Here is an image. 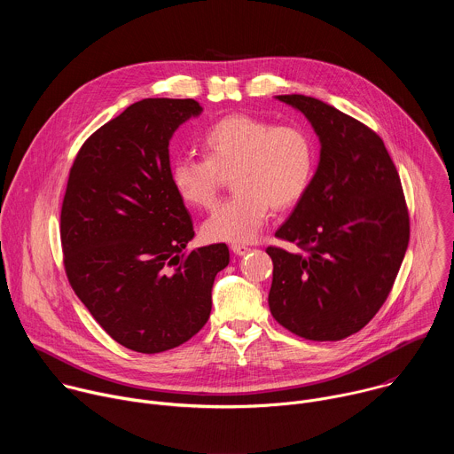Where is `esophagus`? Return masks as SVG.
<instances>
[{
	"instance_id": "esophagus-1",
	"label": "esophagus",
	"mask_w": 454,
	"mask_h": 454,
	"mask_svg": "<svg viewBox=\"0 0 454 454\" xmlns=\"http://www.w3.org/2000/svg\"><path fill=\"white\" fill-rule=\"evenodd\" d=\"M231 251L235 253V254H239V256H242V254H246V253H249L251 251V247H247V246H244V244H231Z\"/></svg>"
}]
</instances>
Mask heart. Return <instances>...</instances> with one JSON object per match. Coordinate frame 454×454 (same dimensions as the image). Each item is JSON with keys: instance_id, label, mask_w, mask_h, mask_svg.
<instances>
[{"instance_id": "obj_1", "label": "heart", "mask_w": 454, "mask_h": 454, "mask_svg": "<svg viewBox=\"0 0 454 454\" xmlns=\"http://www.w3.org/2000/svg\"><path fill=\"white\" fill-rule=\"evenodd\" d=\"M205 158H177L170 183L177 196L198 208L215 207L223 183L231 174L237 190L205 223L208 240L253 242L273 208H293L305 196L316 170V144L303 127L275 125L249 114H230L201 137Z\"/></svg>"}]
</instances>
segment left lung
<instances>
[{"instance_id": "1", "label": "left lung", "mask_w": 454, "mask_h": 454, "mask_svg": "<svg viewBox=\"0 0 454 454\" xmlns=\"http://www.w3.org/2000/svg\"><path fill=\"white\" fill-rule=\"evenodd\" d=\"M319 138V163L305 196L275 237L305 253L270 246V309L293 334L340 341L359 333L390 294L410 242L399 172L370 127L305 95H278Z\"/></svg>"}]
</instances>
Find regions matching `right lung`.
Returning a JSON list of instances; mask_svg holds the SVG:
<instances>
[{"label":"right lung","mask_w":454,"mask_h":454,"mask_svg":"<svg viewBox=\"0 0 454 454\" xmlns=\"http://www.w3.org/2000/svg\"><path fill=\"white\" fill-rule=\"evenodd\" d=\"M203 107L144 98L81 147L60 208L64 270L98 325L121 347L158 354L196 336L210 317L226 244L186 251L190 214L170 183L168 142Z\"/></svg>","instance_id":"add662e5"}]
</instances>
